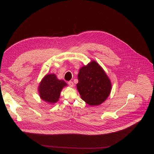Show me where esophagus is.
Listing matches in <instances>:
<instances>
[{"instance_id":"obj_1","label":"esophagus","mask_w":154,"mask_h":154,"mask_svg":"<svg viewBox=\"0 0 154 154\" xmlns=\"http://www.w3.org/2000/svg\"><path fill=\"white\" fill-rule=\"evenodd\" d=\"M67 83H68V85H69L70 87H73V82L72 81H69Z\"/></svg>"}]
</instances>
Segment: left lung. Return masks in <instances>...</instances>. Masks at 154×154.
<instances>
[{
    "instance_id": "1",
    "label": "left lung",
    "mask_w": 154,
    "mask_h": 154,
    "mask_svg": "<svg viewBox=\"0 0 154 154\" xmlns=\"http://www.w3.org/2000/svg\"><path fill=\"white\" fill-rule=\"evenodd\" d=\"M78 80L77 88L81 99L90 106L100 104L110 95L111 89L110 79L95 61L81 68Z\"/></svg>"
}]
</instances>
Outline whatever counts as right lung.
Instances as JSON below:
<instances>
[{"mask_svg": "<svg viewBox=\"0 0 154 154\" xmlns=\"http://www.w3.org/2000/svg\"><path fill=\"white\" fill-rule=\"evenodd\" d=\"M66 85V82L58 80L55 74H47L39 85L40 96L46 102L56 103L58 100L61 90Z\"/></svg>", "mask_w": 154, "mask_h": 154, "instance_id": "obj_1", "label": "right lung"}]
</instances>
